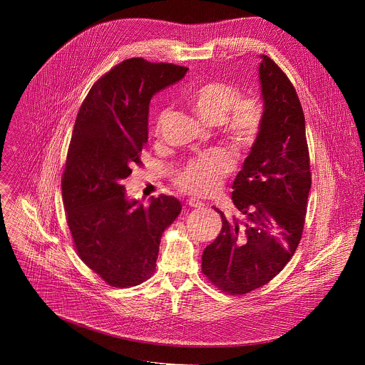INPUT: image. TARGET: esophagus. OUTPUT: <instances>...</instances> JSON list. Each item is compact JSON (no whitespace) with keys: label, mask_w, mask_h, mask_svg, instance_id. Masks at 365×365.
Instances as JSON below:
<instances>
[{"label":"esophagus","mask_w":365,"mask_h":365,"mask_svg":"<svg viewBox=\"0 0 365 365\" xmlns=\"http://www.w3.org/2000/svg\"><path fill=\"white\" fill-rule=\"evenodd\" d=\"M186 205H189V206H192V207H200V206L203 205V202L199 200V199H196V197H189V199L186 200Z\"/></svg>","instance_id":"obj_1"}]
</instances>
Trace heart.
Returning <instances> with one entry per match:
<instances>
[{"mask_svg": "<svg viewBox=\"0 0 365 365\" xmlns=\"http://www.w3.org/2000/svg\"><path fill=\"white\" fill-rule=\"evenodd\" d=\"M189 107L200 120L217 124L222 137L238 151H248L257 143L264 125L263 102L255 95H240V88L228 81L211 79L196 85L186 96ZM166 113L155 121L160 134ZM234 162L227 150L207 151L186 163L176 175L175 183L182 190L207 196L215 193Z\"/></svg>", "mask_w": 365, "mask_h": 365, "instance_id": "1", "label": "heart"}]
</instances>
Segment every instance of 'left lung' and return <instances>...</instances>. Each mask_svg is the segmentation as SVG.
Instances as JSON below:
<instances>
[{"mask_svg":"<svg viewBox=\"0 0 365 365\" xmlns=\"http://www.w3.org/2000/svg\"><path fill=\"white\" fill-rule=\"evenodd\" d=\"M264 125L232 183L235 214L202 254V273L218 290L247 294L290 262L304 227L312 185L304 115L287 75L263 56Z\"/></svg>","mask_w":365,"mask_h":365,"instance_id":"obj_1","label":"left lung"}]
</instances>
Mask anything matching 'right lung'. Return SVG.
<instances>
[{
    "label": "right lung",
    "mask_w": 365,
    "mask_h": 365,
    "mask_svg": "<svg viewBox=\"0 0 365 365\" xmlns=\"http://www.w3.org/2000/svg\"><path fill=\"white\" fill-rule=\"evenodd\" d=\"M186 66L127 59L103 73L79 108L62 173L73 247L113 287L145 282L155 270L160 238L182 211L178 197L128 202L124 179L141 166L151 96L180 81Z\"/></svg>",
    "instance_id": "right-lung-1"
}]
</instances>
